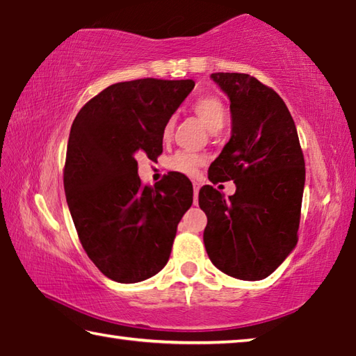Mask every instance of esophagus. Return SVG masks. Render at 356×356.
<instances>
[{"label":"esophagus","instance_id":"obj_1","mask_svg":"<svg viewBox=\"0 0 356 356\" xmlns=\"http://www.w3.org/2000/svg\"><path fill=\"white\" fill-rule=\"evenodd\" d=\"M201 184L200 182H193V190H195V200H197V193H200Z\"/></svg>","mask_w":356,"mask_h":356}]
</instances>
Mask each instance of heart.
<instances>
[{
	"instance_id": "1",
	"label": "heart",
	"mask_w": 356,
	"mask_h": 356,
	"mask_svg": "<svg viewBox=\"0 0 356 356\" xmlns=\"http://www.w3.org/2000/svg\"><path fill=\"white\" fill-rule=\"evenodd\" d=\"M196 116L201 119V122L206 125V129L212 134L220 131L225 127L226 119H227V110L222 102L218 97L209 95L196 102L195 105ZM174 125H176V119L171 118L168 119L163 130H161V138L163 141H168L172 135ZM206 163V159L200 154H191V152H177L174 154L170 160H168V168L174 172L185 174V176H195L196 171Z\"/></svg>"
}]
</instances>
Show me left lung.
I'll use <instances>...</instances> for the list:
<instances>
[{"label": "left lung", "instance_id": "8db88e82", "mask_svg": "<svg viewBox=\"0 0 356 356\" xmlns=\"http://www.w3.org/2000/svg\"><path fill=\"white\" fill-rule=\"evenodd\" d=\"M210 78L231 102V138L210 165L209 180H234L236 193L200 190L204 245L222 273L264 280L298 242L305 159L297 129L280 95L254 76L218 72Z\"/></svg>", "mask_w": 356, "mask_h": 356}]
</instances>
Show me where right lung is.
I'll use <instances>...</instances> for the list:
<instances>
[{"mask_svg":"<svg viewBox=\"0 0 356 356\" xmlns=\"http://www.w3.org/2000/svg\"><path fill=\"white\" fill-rule=\"evenodd\" d=\"M193 88V80L155 78L111 84L72 124L65 200L84 251L113 281L131 284L159 273L191 207V182L172 174L143 186L135 155L161 154L163 125Z\"/></svg>","mask_w":356,"mask_h":356,"instance_id":"right-lung-1","label":"right lung"}]
</instances>
